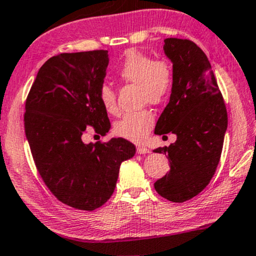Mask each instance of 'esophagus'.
Returning <instances> with one entry per match:
<instances>
[{
    "instance_id": "obj_1",
    "label": "esophagus",
    "mask_w": 256,
    "mask_h": 256,
    "mask_svg": "<svg viewBox=\"0 0 256 256\" xmlns=\"http://www.w3.org/2000/svg\"><path fill=\"white\" fill-rule=\"evenodd\" d=\"M137 152H138L139 154H150V148H148L146 146H138V148H137Z\"/></svg>"
}]
</instances>
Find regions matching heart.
Listing matches in <instances>:
<instances>
[{"label": "heart", "instance_id": "1", "mask_svg": "<svg viewBox=\"0 0 256 256\" xmlns=\"http://www.w3.org/2000/svg\"><path fill=\"white\" fill-rule=\"evenodd\" d=\"M118 76L122 82L138 86L140 102L160 105L169 98L174 87V68L166 59H154L144 52L131 50L126 53ZM99 100L110 114H117V94L108 84L99 87ZM154 124V114L150 110L126 113L114 124V134L134 143H142Z\"/></svg>", "mask_w": 256, "mask_h": 256}]
</instances>
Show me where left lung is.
Masks as SVG:
<instances>
[{"label":"left lung","mask_w":256,"mask_h":256,"mask_svg":"<svg viewBox=\"0 0 256 256\" xmlns=\"http://www.w3.org/2000/svg\"><path fill=\"white\" fill-rule=\"evenodd\" d=\"M164 42V52L172 61L174 87L154 134L172 132L177 139L154 150L170 160L169 174L154 182V189L164 198L182 203L198 195L214 176L228 116L204 52L186 38Z\"/></svg>","instance_id":"1"}]
</instances>
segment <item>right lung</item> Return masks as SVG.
Returning a JSON list of instances; mask_svg holds the SVG:
<instances>
[{"mask_svg":"<svg viewBox=\"0 0 256 256\" xmlns=\"http://www.w3.org/2000/svg\"><path fill=\"white\" fill-rule=\"evenodd\" d=\"M108 50L62 53L38 70L26 99L24 131L42 180L60 202L96 210L114 192L119 168L136 154L124 138L85 144L88 126L105 136L111 128L99 100Z\"/></svg>","mask_w":256,"mask_h":256,"instance_id":"add662e5","label":"right lung"}]
</instances>
